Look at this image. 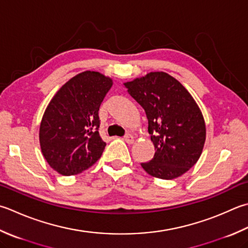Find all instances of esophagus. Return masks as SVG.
Segmentation results:
<instances>
[{
  "mask_svg": "<svg viewBox=\"0 0 248 248\" xmlns=\"http://www.w3.org/2000/svg\"><path fill=\"white\" fill-rule=\"evenodd\" d=\"M124 140H125V143H128V144H132V143L134 142V137H133L132 134H127V135H124Z\"/></svg>",
  "mask_w": 248,
  "mask_h": 248,
  "instance_id": "34e87169",
  "label": "esophagus"
}]
</instances>
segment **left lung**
<instances>
[{"label": "left lung", "mask_w": 248, "mask_h": 248, "mask_svg": "<svg viewBox=\"0 0 248 248\" xmlns=\"http://www.w3.org/2000/svg\"><path fill=\"white\" fill-rule=\"evenodd\" d=\"M124 85L145 110L156 150L154 158L140 166L157 178L182 176L197 163L206 138L205 121L195 99L166 72H150Z\"/></svg>", "instance_id": "8db88e82"}]
</instances>
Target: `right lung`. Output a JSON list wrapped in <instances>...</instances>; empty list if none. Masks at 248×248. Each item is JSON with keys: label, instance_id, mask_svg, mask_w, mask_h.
<instances>
[{"label": "right lung", "instance_id": "obj_1", "mask_svg": "<svg viewBox=\"0 0 248 248\" xmlns=\"http://www.w3.org/2000/svg\"><path fill=\"white\" fill-rule=\"evenodd\" d=\"M113 79L85 71L66 81L46 108L40 125L42 154L61 175L79 174L98 161L105 148L99 133V108Z\"/></svg>", "mask_w": 248, "mask_h": 248}]
</instances>
